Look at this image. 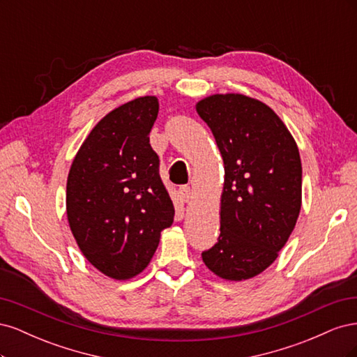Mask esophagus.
Wrapping results in <instances>:
<instances>
[{"mask_svg":"<svg viewBox=\"0 0 357 357\" xmlns=\"http://www.w3.org/2000/svg\"><path fill=\"white\" fill-rule=\"evenodd\" d=\"M178 193H180V198L183 202H189L192 198H193V193H192V189L188 188V186H181L178 189Z\"/></svg>","mask_w":357,"mask_h":357,"instance_id":"34e87169","label":"esophagus"}]
</instances>
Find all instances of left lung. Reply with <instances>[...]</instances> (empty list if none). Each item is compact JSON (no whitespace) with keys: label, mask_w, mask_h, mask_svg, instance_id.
Masks as SVG:
<instances>
[{"label":"left lung","mask_w":357,"mask_h":357,"mask_svg":"<svg viewBox=\"0 0 357 357\" xmlns=\"http://www.w3.org/2000/svg\"><path fill=\"white\" fill-rule=\"evenodd\" d=\"M225 164L220 235L202 261L231 282L271 265L294 231L302 199L299 150L269 107L241 93L211 95L197 104Z\"/></svg>","instance_id":"left-lung-1"}]
</instances>
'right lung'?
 Wrapping results in <instances>:
<instances>
[{
	"instance_id": "right-lung-1",
	"label": "right lung",
	"mask_w": 357,
	"mask_h": 357,
	"mask_svg": "<svg viewBox=\"0 0 357 357\" xmlns=\"http://www.w3.org/2000/svg\"><path fill=\"white\" fill-rule=\"evenodd\" d=\"M156 96L135 98L104 116L75 155L67 215L84 257L116 280L135 277L155 255L174 205L159 176L149 134Z\"/></svg>"
}]
</instances>
